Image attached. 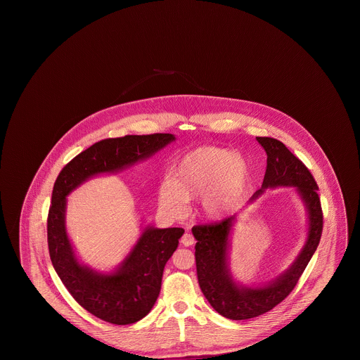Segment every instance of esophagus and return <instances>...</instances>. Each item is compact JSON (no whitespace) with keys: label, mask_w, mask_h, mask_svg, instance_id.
I'll return each instance as SVG.
<instances>
[{"label":"esophagus","mask_w":360,"mask_h":360,"mask_svg":"<svg viewBox=\"0 0 360 360\" xmlns=\"http://www.w3.org/2000/svg\"><path fill=\"white\" fill-rule=\"evenodd\" d=\"M181 243H182L185 247H188V245H193V244L195 243V240H194L191 233H185V235L182 236V239H181Z\"/></svg>","instance_id":"esophagus-1"}]
</instances>
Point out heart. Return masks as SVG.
Segmentation results:
<instances>
[{
    "instance_id": "heart-1",
    "label": "heart",
    "mask_w": 360,
    "mask_h": 360,
    "mask_svg": "<svg viewBox=\"0 0 360 360\" xmlns=\"http://www.w3.org/2000/svg\"><path fill=\"white\" fill-rule=\"evenodd\" d=\"M251 182V167L243 155L220 147H200L175 166L172 182L159 188L160 206L172 216H182L188 201L201 198L202 216L219 220L228 216Z\"/></svg>"
}]
</instances>
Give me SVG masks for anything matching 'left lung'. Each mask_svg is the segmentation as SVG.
<instances>
[{"mask_svg":"<svg viewBox=\"0 0 360 360\" xmlns=\"http://www.w3.org/2000/svg\"><path fill=\"white\" fill-rule=\"evenodd\" d=\"M267 154L266 174L262 188L250 198V204L267 188H294L307 210V240L300 254L282 274L257 286L240 283L229 267L231 235L238 213L214 225H200L191 229L195 243V264L200 288L217 313L231 320H248L271 310L282 302L308 266L316 252L323 232V212L317 184L307 166L273 137H257Z\"/></svg>","mask_w":360,"mask_h":360,"instance_id":"obj_1","label":"left lung"}]
</instances>
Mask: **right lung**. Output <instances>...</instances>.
Returning <instances> with one entry per match:
<instances>
[{
    "mask_svg": "<svg viewBox=\"0 0 360 360\" xmlns=\"http://www.w3.org/2000/svg\"><path fill=\"white\" fill-rule=\"evenodd\" d=\"M172 141V134L105 139L77 155L55 181L47 220L52 266L74 300L106 323L134 324L150 313L160 292L165 266L185 231L148 224L116 269L97 271L78 259L71 244L66 228L68 195L97 175L117 174L147 160Z\"/></svg>",
    "mask_w": 360,
    "mask_h": 360,
    "instance_id": "1",
    "label": "right lung"
}]
</instances>
